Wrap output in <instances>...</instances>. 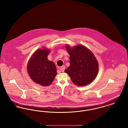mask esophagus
<instances>
[{"label": "esophagus", "instance_id": "34e87169", "mask_svg": "<svg viewBox=\"0 0 128 128\" xmlns=\"http://www.w3.org/2000/svg\"><path fill=\"white\" fill-rule=\"evenodd\" d=\"M60 70H61L62 72H64V70H65V67L64 66H62V67H60Z\"/></svg>", "mask_w": 128, "mask_h": 128}]
</instances>
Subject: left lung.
Returning <instances> with one entry per match:
<instances>
[{"instance_id": "8db88e82", "label": "left lung", "mask_w": 128, "mask_h": 128, "mask_svg": "<svg viewBox=\"0 0 128 128\" xmlns=\"http://www.w3.org/2000/svg\"><path fill=\"white\" fill-rule=\"evenodd\" d=\"M70 56V66L65 70L74 84L80 86L91 83L97 76L98 62L91 51L82 45L71 48L66 46Z\"/></svg>"}]
</instances>
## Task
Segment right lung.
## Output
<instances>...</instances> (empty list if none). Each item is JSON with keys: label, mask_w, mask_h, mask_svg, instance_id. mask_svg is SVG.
Segmentation results:
<instances>
[{"label": "right lung", "mask_w": 128, "mask_h": 128, "mask_svg": "<svg viewBox=\"0 0 128 128\" xmlns=\"http://www.w3.org/2000/svg\"><path fill=\"white\" fill-rule=\"evenodd\" d=\"M49 53L47 49H38L31 56L27 64L28 73L31 79L44 86L50 85L57 74L55 64L48 60Z\"/></svg>", "instance_id": "right-lung-1"}]
</instances>
